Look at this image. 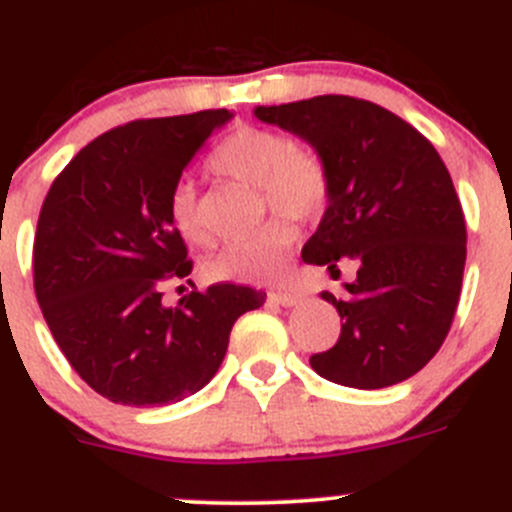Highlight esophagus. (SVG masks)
Returning a JSON list of instances; mask_svg holds the SVG:
<instances>
[{
	"label": "esophagus",
	"mask_w": 512,
	"mask_h": 512,
	"mask_svg": "<svg viewBox=\"0 0 512 512\" xmlns=\"http://www.w3.org/2000/svg\"><path fill=\"white\" fill-rule=\"evenodd\" d=\"M270 300L283 305V308H293V305L300 303V293H295V290H278V293H270Z\"/></svg>",
	"instance_id": "34e87169"
}]
</instances>
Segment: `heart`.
Masks as SVG:
<instances>
[{
    "label": "heart",
    "mask_w": 512,
    "mask_h": 512,
    "mask_svg": "<svg viewBox=\"0 0 512 512\" xmlns=\"http://www.w3.org/2000/svg\"><path fill=\"white\" fill-rule=\"evenodd\" d=\"M209 169L224 179L257 186L265 207L295 222L318 217L331 197L326 161L315 151L293 146L283 133L267 128L245 126L229 133L209 156ZM169 217L184 240L197 245L209 240L197 212V189L189 181H181L171 191ZM290 247L293 232L285 224H270L250 240L219 250L207 262V275L224 283H275L288 270Z\"/></svg>",
    "instance_id": "heart-1"
}]
</instances>
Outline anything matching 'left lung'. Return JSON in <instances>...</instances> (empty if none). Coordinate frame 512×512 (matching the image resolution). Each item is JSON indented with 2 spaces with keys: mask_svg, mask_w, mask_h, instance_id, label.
<instances>
[{
  "mask_svg": "<svg viewBox=\"0 0 512 512\" xmlns=\"http://www.w3.org/2000/svg\"><path fill=\"white\" fill-rule=\"evenodd\" d=\"M262 123L295 133L328 166L331 197L303 260L358 265L346 293L323 290L341 315L336 346L310 356L315 374L351 389H384L429 364L462 290L467 229L437 148L369 100L315 95L257 105Z\"/></svg>",
  "mask_w": 512,
  "mask_h": 512,
  "instance_id": "1",
  "label": "left lung"
}]
</instances>
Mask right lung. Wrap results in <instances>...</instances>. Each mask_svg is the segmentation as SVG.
<instances>
[{"mask_svg": "<svg viewBox=\"0 0 512 512\" xmlns=\"http://www.w3.org/2000/svg\"><path fill=\"white\" fill-rule=\"evenodd\" d=\"M227 108L131 121L80 148L52 181L37 219L35 293L52 338L80 379L126 407L197 394L227 353L229 331L262 290L217 283L161 303L191 260L169 199Z\"/></svg>", "mask_w": 512, "mask_h": 512, "instance_id": "right-lung-1", "label": "right lung"}]
</instances>
